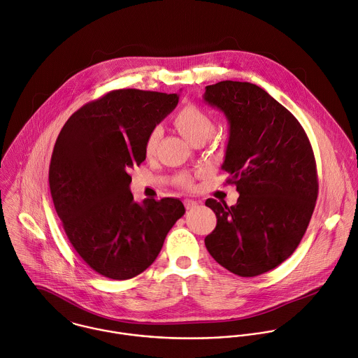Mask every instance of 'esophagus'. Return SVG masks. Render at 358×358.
Returning <instances> with one entry per match:
<instances>
[{"label": "esophagus", "instance_id": "obj_1", "mask_svg": "<svg viewBox=\"0 0 358 358\" xmlns=\"http://www.w3.org/2000/svg\"><path fill=\"white\" fill-rule=\"evenodd\" d=\"M184 205H185L187 209H192V208H195L198 205V202L194 201V199H184Z\"/></svg>", "mask_w": 358, "mask_h": 358}]
</instances>
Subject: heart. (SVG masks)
Segmentation results:
<instances>
[{"label":"heart","instance_id":"heart-1","mask_svg":"<svg viewBox=\"0 0 358 358\" xmlns=\"http://www.w3.org/2000/svg\"><path fill=\"white\" fill-rule=\"evenodd\" d=\"M174 124L191 143L196 141H206L215 131L213 117L206 110H203L196 104H188L182 107L176 114ZM160 135H162V129L159 127H155L148 134L145 141V152L148 155H152L156 150ZM181 184L185 187H189L191 180L188 177H182Z\"/></svg>","mask_w":358,"mask_h":358}]
</instances>
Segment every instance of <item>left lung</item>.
<instances>
[{
    "label": "left lung",
    "mask_w": 358,
    "mask_h": 358,
    "mask_svg": "<svg viewBox=\"0 0 358 358\" xmlns=\"http://www.w3.org/2000/svg\"><path fill=\"white\" fill-rule=\"evenodd\" d=\"M203 100L229 121L222 169L240 194L233 206L206 199L217 224L205 245L231 273L254 278L285 262L308 227L318 196L314 152L297 118L254 83L209 85Z\"/></svg>",
    "instance_id": "8db88e82"
}]
</instances>
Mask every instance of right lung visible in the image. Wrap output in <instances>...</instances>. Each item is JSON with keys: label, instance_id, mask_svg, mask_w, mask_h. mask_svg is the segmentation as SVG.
<instances>
[{"label": "right lung", "instance_id": "add662e5", "mask_svg": "<svg viewBox=\"0 0 358 358\" xmlns=\"http://www.w3.org/2000/svg\"><path fill=\"white\" fill-rule=\"evenodd\" d=\"M178 94L120 89L82 106L62 127L48 182L55 212L79 257L99 275L127 280L146 271L185 213L180 199L134 201L128 171L146 159L148 134Z\"/></svg>", "mask_w": 358, "mask_h": 358}]
</instances>
